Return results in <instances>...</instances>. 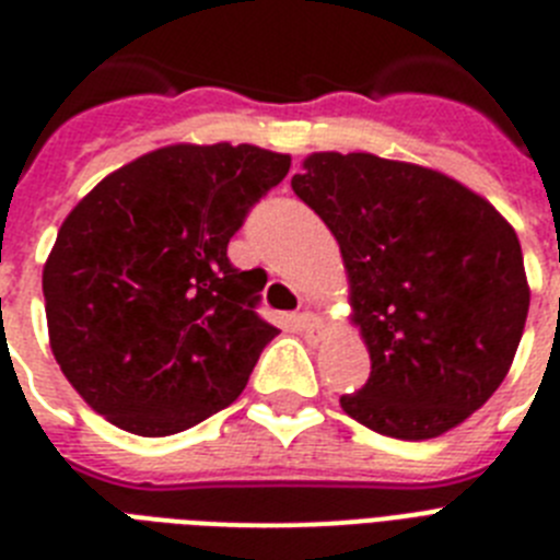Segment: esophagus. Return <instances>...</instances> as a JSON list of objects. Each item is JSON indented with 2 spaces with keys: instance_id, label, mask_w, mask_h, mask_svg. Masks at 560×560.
I'll return each mask as SVG.
<instances>
[{
  "instance_id": "1",
  "label": "esophagus",
  "mask_w": 560,
  "mask_h": 560,
  "mask_svg": "<svg viewBox=\"0 0 560 560\" xmlns=\"http://www.w3.org/2000/svg\"><path fill=\"white\" fill-rule=\"evenodd\" d=\"M296 325H300V330H303L305 336H319V330H323V323H319V316L314 314V311H300L296 314Z\"/></svg>"
}]
</instances>
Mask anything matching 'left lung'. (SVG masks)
<instances>
[{"instance_id": "1", "label": "left lung", "mask_w": 560, "mask_h": 560, "mask_svg": "<svg viewBox=\"0 0 560 560\" xmlns=\"http://www.w3.org/2000/svg\"><path fill=\"white\" fill-rule=\"evenodd\" d=\"M291 187L334 232L370 350L341 409L398 440L459 427L522 341L530 285L513 226L446 173L375 153H311Z\"/></svg>"}]
</instances>
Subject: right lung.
I'll list each match as a JSON object with an SVG mask.
<instances>
[{
	"instance_id": "add662e5",
	"label": "right lung",
	"mask_w": 560,
	"mask_h": 560,
	"mask_svg": "<svg viewBox=\"0 0 560 560\" xmlns=\"http://www.w3.org/2000/svg\"><path fill=\"white\" fill-rule=\"evenodd\" d=\"M289 167L257 145L179 142L63 219L42 277L49 348L108 423L165 438L244 393L277 328L255 311L266 275L235 269L226 244Z\"/></svg>"
}]
</instances>
